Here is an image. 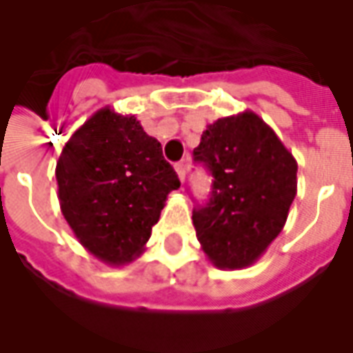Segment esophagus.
I'll return each mask as SVG.
<instances>
[{
	"label": "esophagus",
	"mask_w": 353,
	"mask_h": 353,
	"mask_svg": "<svg viewBox=\"0 0 353 353\" xmlns=\"http://www.w3.org/2000/svg\"><path fill=\"white\" fill-rule=\"evenodd\" d=\"M174 168H176L177 177H179L181 181H185V174H187V163H185V161H179V163H176V165H174Z\"/></svg>",
	"instance_id": "obj_1"
}]
</instances>
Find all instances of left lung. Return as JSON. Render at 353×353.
Returning <instances> with one entry per match:
<instances>
[{
    "mask_svg": "<svg viewBox=\"0 0 353 353\" xmlns=\"http://www.w3.org/2000/svg\"><path fill=\"white\" fill-rule=\"evenodd\" d=\"M194 159L214 177L212 198L192 214L201 249L216 268H249L284 229L296 196L295 157L245 110L207 124Z\"/></svg>",
    "mask_w": 353,
    "mask_h": 353,
    "instance_id": "1",
    "label": "left lung"
}]
</instances>
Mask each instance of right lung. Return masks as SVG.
Instances as JSON below:
<instances>
[{
	"instance_id": "obj_1",
	"label": "right lung",
	"mask_w": 353,
	"mask_h": 353,
	"mask_svg": "<svg viewBox=\"0 0 353 353\" xmlns=\"http://www.w3.org/2000/svg\"><path fill=\"white\" fill-rule=\"evenodd\" d=\"M60 209L85 251L108 265L141 256L176 172L135 115L110 106L71 135L57 163Z\"/></svg>"
}]
</instances>
